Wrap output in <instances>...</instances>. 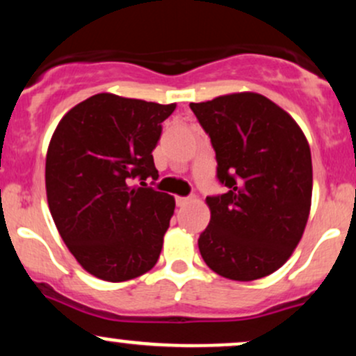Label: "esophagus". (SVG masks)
Returning <instances> with one entry per match:
<instances>
[{
    "label": "esophagus",
    "mask_w": 356,
    "mask_h": 356,
    "mask_svg": "<svg viewBox=\"0 0 356 356\" xmlns=\"http://www.w3.org/2000/svg\"><path fill=\"white\" fill-rule=\"evenodd\" d=\"M189 201H191V197H175V202H177L179 207L186 206V204H189Z\"/></svg>",
    "instance_id": "esophagus-1"
}]
</instances>
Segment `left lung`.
<instances>
[{
    "mask_svg": "<svg viewBox=\"0 0 356 356\" xmlns=\"http://www.w3.org/2000/svg\"><path fill=\"white\" fill-rule=\"evenodd\" d=\"M209 134L226 194L207 197L211 220L199 251L212 271L254 281L280 269L298 246L312 209L309 144L296 120L261 93L191 104Z\"/></svg>",
    "mask_w": 356,
    "mask_h": 356,
    "instance_id": "1",
    "label": "left lung"
}]
</instances>
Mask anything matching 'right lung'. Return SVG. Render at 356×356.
<instances>
[{"mask_svg":"<svg viewBox=\"0 0 356 356\" xmlns=\"http://www.w3.org/2000/svg\"><path fill=\"white\" fill-rule=\"evenodd\" d=\"M175 104L97 93L68 110L47 150L51 218L85 271L120 283L157 263L174 214L165 192L130 186L159 177L152 150Z\"/></svg>","mask_w":356,"mask_h":356,"instance_id":"1","label":"right lung"}]
</instances>
